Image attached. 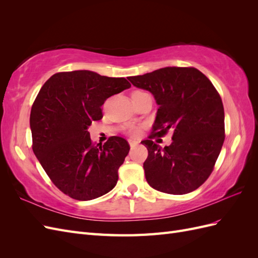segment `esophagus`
Wrapping results in <instances>:
<instances>
[{
  "label": "esophagus",
  "mask_w": 258,
  "mask_h": 258,
  "mask_svg": "<svg viewBox=\"0 0 258 258\" xmlns=\"http://www.w3.org/2000/svg\"><path fill=\"white\" fill-rule=\"evenodd\" d=\"M128 142H129V145H130V147H131V148H134V147H136V146L138 145V143H139L138 141H135V140H131V139L129 140V141H128Z\"/></svg>",
  "instance_id": "34e87169"
}]
</instances>
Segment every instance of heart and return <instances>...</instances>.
<instances>
[{
	"instance_id": "heart-1",
	"label": "heart",
	"mask_w": 258,
	"mask_h": 258,
	"mask_svg": "<svg viewBox=\"0 0 258 258\" xmlns=\"http://www.w3.org/2000/svg\"><path fill=\"white\" fill-rule=\"evenodd\" d=\"M143 93H145V92H143V91H135L134 93H132V96L143 95ZM128 132H129V135L132 136V137H138V136H140V134H141V130H140L139 127L132 126V127H130V128L128 129Z\"/></svg>"
}]
</instances>
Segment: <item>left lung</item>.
<instances>
[{
    "label": "left lung",
    "mask_w": 258,
    "mask_h": 258,
    "mask_svg": "<svg viewBox=\"0 0 258 258\" xmlns=\"http://www.w3.org/2000/svg\"><path fill=\"white\" fill-rule=\"evenodd\" d=\"M150 91L159 106L143 168L154 189L184 195L197 189L213 170L225 140L222 99L208 77L195 68L167 67L128 79ZM174 132L162 149L151 139Z\"/></svg>",
    "instance_id": "8db88e82"
}]
</instances>
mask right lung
<instances>
[{
  "mask_svg": "<svg viewBox=\"0 0 258 258\" xmlns=\"http://www.w3.org/2000/svg\"><path fill=\"white\" fill-rule=\"evenodd\" d=\"M130 87L123 77L79 70L53 74L38 92L30 114L33 152L52 183L71 198L92 200L116 186L130 146L119 137L93 145L88 128L102 118L107 98Z\"/></svg>",
  "mask_w": 258,
  "mask_h": 258,
  "instance_id": "1",
  "label": "right lung"
}]
</instances>
